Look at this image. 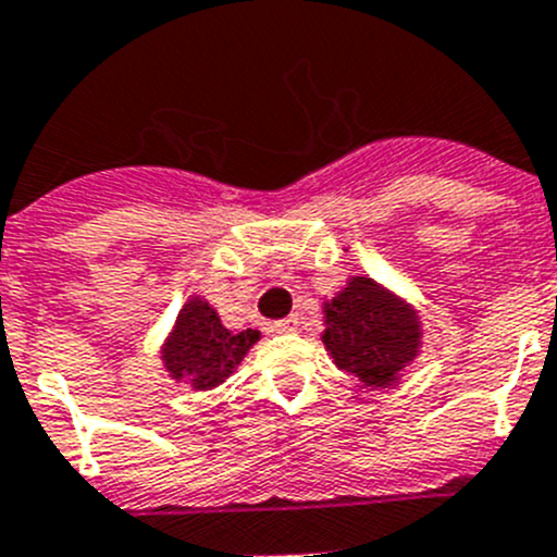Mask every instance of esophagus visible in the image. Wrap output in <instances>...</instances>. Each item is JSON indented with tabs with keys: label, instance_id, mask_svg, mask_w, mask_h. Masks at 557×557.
Instances as JSON below:
<instances>
[{
	"label": "esophagus",
	"instance_id": "1",
	"mask_svg": "<svg viewBox=\"0 0 557 557\" xmlns=\"http://www.w3.org/2000/svg\"><path fill=\"white\" fill-rule=\"evenodd\" d=\"M272 329H274V332H277V334H290V332H296V329H299V315L283 318V321L274 323Z\"/></svg>",
	"mask_w": 557,
	"mask_h": 557
}]
</instances>
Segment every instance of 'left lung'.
I'll return each instance as SVG.
<instances>
[{
  "label": "left lung",
  "mask_w": 557,
  "mask_h": 557,
  "mask_svg": "<svg viewBox=\"0 0 557 557\" xmlns=\"http://www.w3.org/2000/svg\"><path fill=\"white\" fill-rule=\"evenodd\" d=\"M323 345L334 364L364 386L388 388L422 348L419 312L370 277H350L323 305Z\"/></svg>",
  "instance_id": "1"
}]
</instances>
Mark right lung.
Returning a JSON list of instances; mask_svg holds the SVG:
<instances>
[{
	"mask_svg": "<svg viewBox=\"0 0 557 557\" xmlns=\"http://www.w3.org/2000/svg\"><path fill=\"white\" fill-rule=\"evenodd\" d=\"M261 339V332L245 329V332H231L220 323L218 310L201 296L187 299L176 315L174 329L163 345V364L174 381L190 383L196 392L220 386L247 350Z\"/></svg>",
	"mask_w": 557,
	"mask_h": 557,
	"instance_id": "add662e5",
	"label": "right lung"
}]
</instances>
